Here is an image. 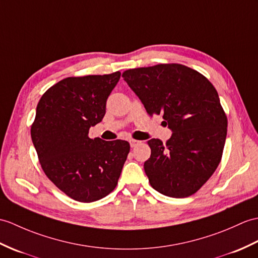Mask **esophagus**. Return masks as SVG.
Returning <instances> with one entry per match:
<instances>
[{
  "mask_svg": "<svg viewBox=\"0 0 258 258\" xmlns=\"http://www.w3.org/2000/svg\"><path fill=\"white\" fill-rule=\"evenodd\" d=\"M142 142L141 141H137V140H130V144L132 147H136L137 145H140Z\"/></svg>",
  "mask_w": 258,
  "mask_h": 258,
  "instance_id": "1",
  "label": "esophagus"
}]
</instances>
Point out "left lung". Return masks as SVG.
I'll return each instance as SVG.
<instances>
[{
  "mask_svg": "<svg viewBox=\"0 0 258 258\" xmlns=\"http://www.w3.org/2000/svg\"><path fill=\"white\" fill-rule=\"evenodd\" d=\"M122 77L151 116L163 115L172 135L163 144L147 142L151 157L144 164L152 187L161 195L196 194L222 158L227 118L212 83L180 63L128 69Z\"/></svg>",
  "mask_w": 258,
  "mask_h": 258,
  "instance_id": "left-lung-1",
  "label": "left lung"
}]
</instances>
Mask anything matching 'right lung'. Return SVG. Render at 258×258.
<instances>
[{
	"label": "right lung",
	"mask_w": 258,
	"mask_h": 258,
	"mask_svg": "<svg viewBox=\"0 0 258 258\" xmlns=\"http://www.w3.org/2000/svg\"><path fill=\"white\" fill-rule=\"evenodd\" d=\"M121 73L69 77L40 98L31 128L41 168L71 199L93 202L115 189L130 153L126 141L90 139Z\"/></svg>",
	"instance_id": "1"
}]
</instances>
